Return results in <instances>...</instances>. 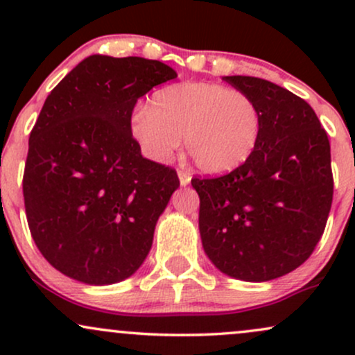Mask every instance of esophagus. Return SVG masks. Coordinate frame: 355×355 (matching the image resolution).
Listing matches in <instances>:
<instances>
[{"label": "esophagus", "instance_id": "34e87169", "mask_svg": "<svg viewBox=\"0 0 355 355\" xmlns=\"http://www.w3.org/2000/svg\"><path fill=\"white\" fill-rule=\"evenodd\" d=\"M178 178H180L182 185H189L190 180H191V175H190V172H187V170L180 168V170H178Z\"/></svg>", "mask_w": 355, "mask_h": 355}]
</instances>
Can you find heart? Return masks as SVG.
Wrapping results in <instances>:
<instances>
[{"label": "heart", "instance_id": "b5f03b06", "mask_svg": "<svg viewBox=\"0 0 355 355\" xmlns=\"http://www.w3.org/2000/svg\"><path fill=\"white\" fill-rule=\"evenodd\" d=\"M130 132L141 152L168 162L182 137L195 165L207 173H225L245 164L260 137V112L240 92L203 81L158 89L148 108L132 116Z\"/></svg>", "mask_w": 355, "mask_h": 355}]
</instances>
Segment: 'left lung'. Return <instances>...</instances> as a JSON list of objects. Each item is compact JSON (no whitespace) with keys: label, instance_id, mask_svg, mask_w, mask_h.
Returning a JSON list of instances; mask_svg holds the SVG:
<instances>
[{"label":"left lung","instance_id":"left-lung-1","mask_svg":"<svg viewBox=\"0 0 355 355\" xmlns=\"http://www.w3.org/2000/svg\"><path fill=\"white\" fill-rule=\"evenodd\" d=\"M260 112V137L245 164L191 178L200 197L205 254L223 274L267 282L302 266L332 205L331 144L307 101L272 81L223 76Z\"/></svg>","mask_w":355,"mask_h":355}]
</instances>
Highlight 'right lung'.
Instances as JSON below:
<instances>
[{
    "mask_svg": "<svg viewBox=\"0 0 355 355\" xmlns=\"http://www.w3.org/2000/svg\"><path fill=\"white\" fill-rule=\"evenodd\" d=\"M173 78L162 61L93 55L48 95L30 133L23 197L31 237L61 274L116 284L148 255L180 180L141 157L130 123L138 98Z\"/></svg>",
    "mask_w": 355,
    "mask_h": 355,
    "instance_id": "obj_1",
    "label": "right lung"
}]
</instances>
